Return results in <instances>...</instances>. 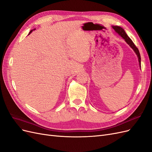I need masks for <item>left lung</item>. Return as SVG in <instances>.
<instances>
[{
  "label": "left lung",
  "instance_id": "left-lung-1",
  "mask_svg": "<svg viewBox=\"0 0 152 152\" xmlns=\"http://www.w3.org/2000/svg\"><path fill=\"white\" fill-rule=\"evenodd\" d=\"M112 28L114 29V30L116 31V33H117L119 35L125 40V41L126 42V43L129 45V46L133 49V50L135 52V53L136 54L137 58H138V61H139V63H140V66L141 67V56H140V53L139 52V50L137 49L136 45H134V44L133 43V42L132 41V40L129 37L128 35H127V34L126 33L125 30H124L122 27L118 26H113Z\"/></svg>",
  "mask_w": 152,
  "mask_h": 152
}]
</instances>
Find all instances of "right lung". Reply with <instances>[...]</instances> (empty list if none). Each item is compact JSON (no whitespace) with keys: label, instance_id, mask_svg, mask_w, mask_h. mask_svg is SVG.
<instances>
[{"label":"right lung","instance_id":"add662e5","mask_svg":"<svg viewBox=\"0 0 152 152\" xmlns=\"http://www.w3.org/2000/svg\"><path fill=\"white\" fill-rule=\"evenodd\" d=\"M35 30V29H34V30H31L30 31V33H29V34H28V35H30V34L31 33V31H33V30Z\"/></svg>","mask_w":152,"mask_h":152}]
</instances>
